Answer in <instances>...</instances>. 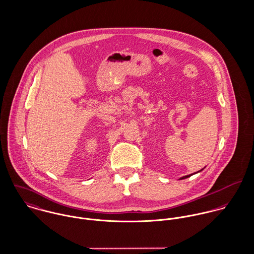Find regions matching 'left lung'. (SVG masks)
<instances>
[{
    "label": "left lung",
    "instance_id": "left-lung-1",
    "mask_svg": "<svg viewBox=\"0 0 254 254\" xmlns=\"http://www.w3.org/2000/svg\"><path fill=\"white\" fill-rule=\"evenodd\" d=\"M205 168V167H204ZM204 168H202L201 170H199V171H197V172H195V173H192V174H190V175H187V176H183V177H181L180 178V180H182V179H186V178H189V177H190L191 175H193V174H196V173H198V172H200V171H202Z\"/></svg>",
    "mask_w": 254,
    "mask_h": 254
}]
</instances>
